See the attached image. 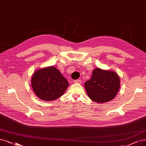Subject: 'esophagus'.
Segmentation results:
<instances>
[{
  "instance_id": "34e87169",
  "label": "esophagus",
  "mask_w": 146,
  "mask_h": 146,
  "mask_svg": "<svg viewBox=\"0 0 146 146\" xmlns=\"http://www.w3.org/2000/svg\"><path fill=\"white\" fill-rule=\"evenodd\" d=\"M74 82L75 83H79V84H81V80L77 79V80H74Z\"/></svg>"
}]
</instances>
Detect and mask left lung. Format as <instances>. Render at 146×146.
Listing matches in <instances>:
<instances>
[{
	"mask_svg": "<svg viewBox=\"0 0 146 146\" xmlns=\"http://www.w3.org/2000/svg\"><path fill=\"white\" fill-rule=\"evenodd\" d=\"M120 84L119 77L115 72L96 68L93 71L91 78L85 82L84 87L92 101L104 103L114 98Z\"/></svg>",
	"mask_w": 146,
	"mask_h": 146,
	"instance_id": "obj_1",
	"label": "left lung"
}]
</instances>
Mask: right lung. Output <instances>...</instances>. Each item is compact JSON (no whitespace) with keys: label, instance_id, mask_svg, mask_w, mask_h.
Here are the masks:
<instances>
[{"label":"right lung","instance_id":"obj_1","mask_svg":"<svg viewBox=\"0 0 146 146\" xmlns=\"http://www.w3.org/2000/svg\"><path fill=\"white\" fill-rule=\"evenodd\" d=\"M31 83L36 96L46 101L59 98L69 86L67 80L54 66L37 70L33 75Z\"/></svg>","mask_w":146,"mask_h":146}]
</instances>
